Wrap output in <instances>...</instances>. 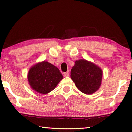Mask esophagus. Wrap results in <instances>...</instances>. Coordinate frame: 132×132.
Segmentation results:
<instances>
[{
  "mask_svg": "<svg viewBox=\"0 0 132 132\" xmlns=\"http://www.w3.org/2000/svg\"><path fill=\"white\" fill-rule=\"evenodd\" d=\"M64 77H69V72H66L63 73Z\"/></svg>",
  "mask_w": 132,
  "mask_h": 132,
  "instance_id": "esophagus-1",
  "label": "esophagus"
}]
</instances>
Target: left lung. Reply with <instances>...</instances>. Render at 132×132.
<instances>
[{
  "label": "left lung",
  "instance_id": "8db88e82",
  "mask_svg": "<svg viewBox=\"0 0 132 132\" xmlns=\"http://www.w3.org/2000/svg\"><path fill=\"white\" fill-rule=\"evenodd\" d=\"M70 77L81 92L91 94L101 86L102 71L92 62L80 59L75 62L71 70Z\"/></svg>",
  "mask_w": 132,
  "mask_h": 132
}]
</instances>
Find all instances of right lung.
<instances>
[{
  "label": "right lung",
  "instance_id": "obj_1",
  "mask_svg": "<svg viewBox=\"0 0 132 132\" xmlns=\"http://www.w3.org/2000/svg\"><path fill=\"white\" fill-rule=\"evenodd\" d=\"M27 77L31 88L42 94H46L54 90L63 79L59 69L46 61L39 62L31 67Z\"/></svg>",
  "mask_w": 132,
  "mask_h": 132
}]
</instances>
